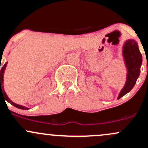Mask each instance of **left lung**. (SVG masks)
I'll use <instances>...</instances> for the list:
<instances>
[{"label":"left lung","mask_w":148,"mask_h":148,"mask_svg":"<svg viewBox=\"0 0 148 148\" xmlns=\"http://www.w3.org/2000/svg\"><path fill=\"white\" fill-rule=\"evenodd\" d=\"M122 54L127 69V75L125 85L121 90L118 99L129 92L136 85V80L140 73L143 61L142 54L139 51L138 43L134 39H128L124 43Z\"/></svg>","instance_id":"obj_1"}]
</instances>
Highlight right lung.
<instances>
[{"mask_svg":"<svg viewBox=\"0 0 148 148\" xmlns=\"http://www.w3.org/2000/svg\"><path fill=\"white\" fill-rule=\"evenodd\" d=\"M7 63L8 62H6V63L4 64V66H3L2 68L1 69V96L4 97L5 100V101H8L10 104H12V105H13L14 106H15L16 108H18V109H24V110H28V109H29V108L26 107V106L20 105V104H15V103H14L13 101H11V100L9 99L8 97L7 94H6L5 92L4 88H3V75H4L5 70L6 66H7Z\"/></svg>","mask_w":148,"mask_h":148,"instance_id":"1","label":"right lung"}]
</instances>
